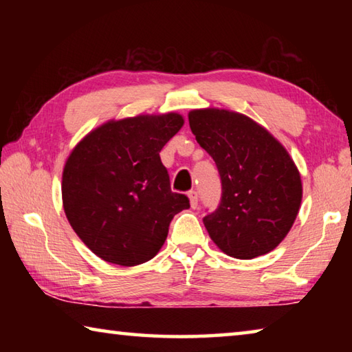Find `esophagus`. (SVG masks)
<instances>
[{"instance_id": "obj_1", "label": "esophagus", "mask_w": 352, "mask_h": 352, "mask_svg": "<svg viewBox=\"0 0 352 352\" xmlns=\"http://www.w3.org/2000/svg\"><path fill=\"white\" fill-rule=\"evenodd\" d=\"M188 195H189V200H190V206L197 208L199 206V192H197V190H194V189L189 190Z\"/></svg>"}]
</instances>
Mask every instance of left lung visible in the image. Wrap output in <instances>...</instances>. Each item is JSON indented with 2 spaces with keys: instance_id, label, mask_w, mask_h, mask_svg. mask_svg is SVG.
Wrapping results in <instances>:
<instances>
[{
  "instance_id": "1",
  "label": "left lung",
  "mask_w": 352,
  "mask_h": 352,
  "mask_svg": "<svg viewBox=\"0 0 352 352\" xmlns=\"http://www.w3.org/2000/svg\"><path fill=\"white\" fill-rule=\"evenodd\" d=\"M195 140L217 166L222 197L204 217L228 256L253 259L279 245L301 205V178L289 153L265 129L239 113H189Z\"/></svg>"
}]
</instances>
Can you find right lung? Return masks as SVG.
Returning <instances> with one entry per match:
<instances>
[{"mask_svg":"<svg viewBox=\"0 0 352 352\" xmlns=\"http://www.w3.org/2000/svg\"><path fill=\"white\" fill-rule=\"evenodd\" d=\"M183 126L177 113L111 121L87 135L63 169L65 214L82 242L132 267L160 252L189 199L172 192L160 152Z\"/></svg>","mask_w":352,"mask_h":352,"instance_id":"add662e5","label":"right lung"}]
</instances>
